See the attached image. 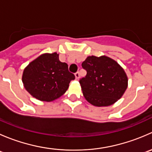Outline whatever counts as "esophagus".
Instances as JSON below:
<instances>
[{"label":"esophagus","mask_w":152,"mask_h":152,"mask_svg":"<svg viewBox=\"0 0 152 152\" xmlns=\"http://www.w3.org/2000/svg\"><path fill=\"white\" fill-rule=\"evenodd\" d=\"M75 76H76V79H79V77H80V75H79V72H76V73H75Z\"/></svg>","instance_id":"obj_1"}]
</instances>
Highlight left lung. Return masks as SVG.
<instances>
[{"label":"left lung","mask_w":152,"mask_h":152,"mask_svg":"<svg viewBox=\"0 0 152 152\" xmlns=\"http://www.w3.org/2000/svg\"><path fill=\"white\" fill-rule=\"evenodd\" d=\"M87 75L79 81L86 100L96 107H107L123 96L128 87L124 68L107 56H90L82 62Z\"/></svg>","instance_id":"left-lung-1"}]
</instances>
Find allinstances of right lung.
Listing matches in <instances>:
<instances>
[{"label":"right lung","instance_id":"obj_1","mask_svg":"<svg viewBox=\"0 0 152 152\" xmlns=\"http://www.w3.org/2000/svg\"><path fill=\"white\" fill-rule=\"evenodd\" d=\"M74 74L68 65L59 59L56 52L42 53L23 70L22 82L26 90L35 99L50 102L59 99L68 89Z\"/></svg>","mask_w":152,"mask_h":152}]
</instances>
